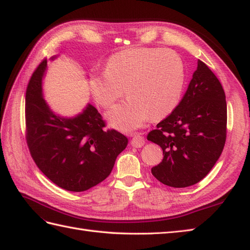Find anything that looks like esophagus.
Returning <instances> with one entry per match:
<instances>
[{
  "mask_svg": "<svg viewBox=\"0 0 250 250\" xmlns=\"http://www.w3.org/2000/svg\"><path fill=\"white\" fill-rule=\"evenodd\" d=\"M131 145L133 147L135 148H141L145 145V138L143 135L139 134V133H135L134 135H133V138L131 141Z\"/></svg>",
  "mask_w": 250,
  "mask_h": 250,
  "instance_id": "esophagus-1",
  "label": "esophagus"
}]
</instances>
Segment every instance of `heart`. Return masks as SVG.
<instances>
[{"mask_svg": "<svg viewBox=\"0 0 250 250\" xmlns=\"http://www.w3.org/2000/svg\"><path fill=\"white\" fill-rule=\"evenodd\" d=\"M181 59L170 50L133 48L109 57L106 71L90 74L91 94L99 105L111 107L125 95L129 98L107 113L116 129L132 131L151 117L159 120L177 107L184 87Z\"/></svg>", "mask_w": 250, "mask_h": 250, "instance_id": "1", "label": "heart"}]
</instances>
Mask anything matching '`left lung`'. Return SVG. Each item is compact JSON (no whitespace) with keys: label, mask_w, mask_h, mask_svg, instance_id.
<instances>
[{"label":"left lung","mask_w":250,"mask_h":250,"mask_svg":"<svg viewBox=\"0 0 250 250\" xmlns=\"http://www.w3.org/2000/svg\"><path fill=\"white\" fill-rule=\"evenodd\" d=\"M227 137V102L222 84L204 62L193 74L181 102L148 133L163 150L152 175L171 188L198 183L215 165Z\"/></svg>","instance_id":"8db88e82"}]
</instances>
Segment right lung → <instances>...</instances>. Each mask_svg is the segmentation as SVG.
Segmentation results:
<instances>
[{"label": "right lung", "instance_id": "1", "mask_svg": "<svg viewBox=\"0 0 250 250\" xmlns=\"http://www.w3.org/2000/svg\"><path fill=\"white\" fill-rule=\"evenodd\" d=\"M53 60V57H52ZM46 59L32 74L25 94V138L35 163L52 182L69 191H84L105 180L127 138L88 105L74 118L56 116L42 98Z\"/></svg>", "mask_w": 250, "mask_h": 250}]
</instances>
